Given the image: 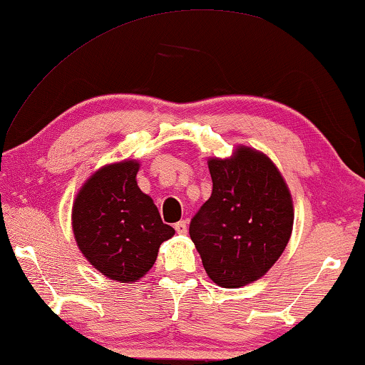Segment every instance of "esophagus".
Segmentation results:
<instances>
[{"label":"esophagus","instance_id":"obj_1","mask_svg":"<svg viewBox=\"0 0 365 365\" xmlns=\"http://www.w3.org/2000/svg\"><path fill=\"white\" fill-rule=\"evenodd\" d=\"M175 230H177L178 234H187L188 222H187V221H178V222L175 224Z\"/></svg>","mask_w":365,"mask_h":365}]
</instances>
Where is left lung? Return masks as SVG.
Segmentation results:
<instances>
[{"label":"left lung","instance_id":"8db88e82","mask_svg":"<svg viewBox=\"0 0 365 365\" xmlns=\"http://www.w3.org/2000/svg\"><path fill=\"white\" fill-rule=\"evenodd\" d=\"M207 165L212 193L190 222V237L216 284H250L284 252L294 222L291 193L273 162L250 148Z\"/></svg>","mask_w":365,"mask_h":365}]
</instances>
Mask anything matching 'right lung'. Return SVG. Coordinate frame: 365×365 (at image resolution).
<instances>
[{
    "instance_id": "obj_1",
    "label": "right lung",
    "mask_w": 365,
    "mask_h": 365,
    "mask_svg": "<svg viewBox=\"0 0 365 365\" xmlns=\"http://www.w3.org/2000/svg\"><path fill=\"white\" fill-rule=\"evenodd\" d=\"M140 164L123 160L92 175L73 206L74 239L83 255L110 279L135 282L175 234L136 183Z\"/></svg>"
}]
</instances>
